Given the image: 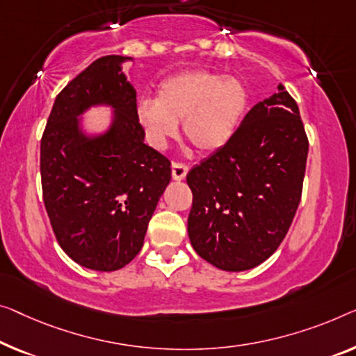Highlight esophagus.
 <instances>
[{
	"instance_id": "esophagus-1",
	"label": "esophagus",
	"mask_w": 356,
	"mask_h": 356,
	"mask_svg": "<svg viewBox=\"0 0 356 356\" xmlns=\"http://www.w3.org/2000/svg\"><path fill=\"white\" fill-rule=\"evenodd\" d=\"M171 171H172V179L174 180H182L185 179L188 172V166L184 163H179V161H174L172 166H171Z\"/></svg>"
}]
</instances>
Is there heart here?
Returning <instances> with one entry per match:
<instances>
[{
	"instance_id": "obj_1",
	"label": "heart",
	"mask_w": 356,
	"mask_h": 356,
	"mask_svg": "<svg viewBox=\"0 0 356 356\" xmlns=\"http://www.w3.org/2000/svg\"><path fill=\"white\" fill-rule=\"evenodd\" d=\"M248 89L235 76L180 72L158 84L156 100H140L137 121L153 147L163 148L182 121L185 140L200 153L229 144L248 108Z\"/></svg>"
}]
</instances>
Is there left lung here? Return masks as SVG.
Returning <instances> with one entry per match:
<instances>
[{
	"mask_svg": "<svg viewBox=\"0 0 356 356\" xmlns=\"http://www.w3.org/2000/svg\"><path fill=\"white\" fill-rule=\"evenodd\" d=\"M309 139L283 84L248 111L229 144L187 174L190 243L227 272L262 264L288 233L304 185Z\"/></svg>",
	"mask_w": 356,
	"mask_h": 356,
	"instance_id": "8db88e82",
	"label": "left lung"
}]
</instances>
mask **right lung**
Returning a JSON list of instances; mask_svg holds the SVG:
<instances>
[{"instance_id":"right-lung-1","label":"right lung","mask_w":356,"mask_h":356,"mask_svg":"<svg viewBox=\"0 0 356 356\" xmlns=\"http://www.w3.org/2000/svg\"><path fill=\"white\" fill-rule=\"evenodd\" d=\"M121 56L94 60L57 94L41 137V187L52 232L73 261L99 272L123 268L144 245L171 161L144 144L137 94ZM117 108L107 135L86 140L76 116L89 104Z\"/></svg>"}]
</instances>
